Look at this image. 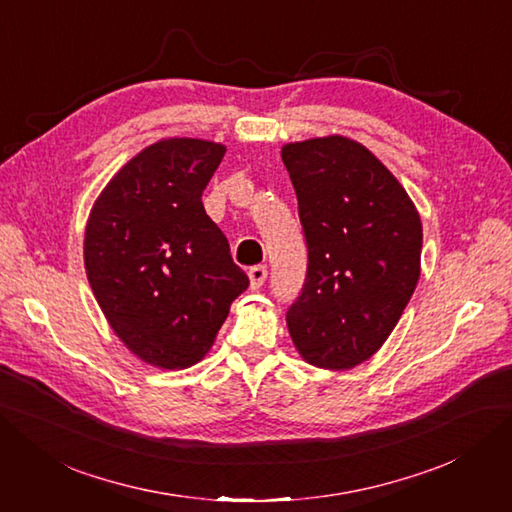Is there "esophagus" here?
Masks as SVG:
<instances>
[{
    "label": "esophagus",
    "instance_id": "34e87169",
    "mask_svg": "<svg viewBox=\"0 0 512 512\" xmlns=\"http://www.w3.org/2000/svg\"><path fill=\"white\" fill-rule=\"evenodd\" d=\"M247 275H250V288L258 290V288H262V284H265V280H267V267L265 265L252 267Z\"/></svg>",
    "mask_w": 512,
    "mask_h": 512
}]
</instances>
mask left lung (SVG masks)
<instances>
[{"mask_svg": "<svg viewBox=\"0 0 512 512\" xmlns=\"http://www.w3.org/2000/svg\"><path fill=\"white\" fill-rule=\"evenodd\" d=\"M307 241V277L286 314L303 361L352 369L393 333L421 277L423 224L404 185L342 134L282 147Z\"/></svg>", "mask_w": 512, "mask_h": 512, "instance_id": "8db88e82", "label": "left lung"}]
</instances>
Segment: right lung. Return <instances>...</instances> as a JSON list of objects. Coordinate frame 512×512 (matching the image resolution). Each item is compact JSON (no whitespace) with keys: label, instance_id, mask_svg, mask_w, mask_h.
Returning <instances> with one entry per match:
<instances>
[{"label":"right lung","instance_id":"1","mask_svg":"<svg viewBox=\"0 0 512 512\" xmlns=\"http://www.w3.org/2000/svg\"><path fill=\"white\" fill-rule=\"evenodd\" d=\"M224 153L203 138H162L123 164L89 211V286L121 344L158 369L203 359L250 284L200 198Z\"/></svg>","mask_w":512,"mask_h":512}]
</instances>
